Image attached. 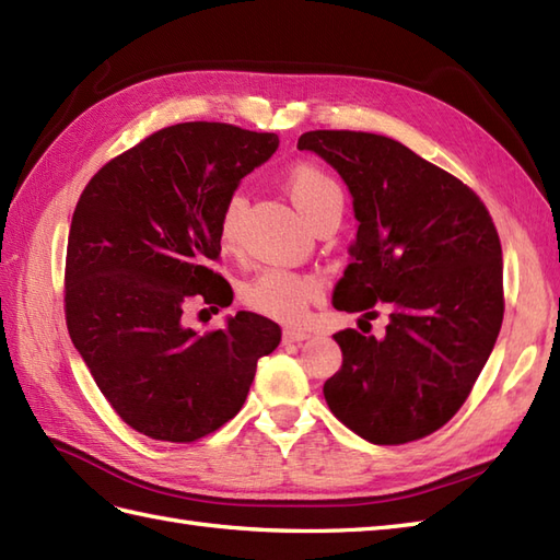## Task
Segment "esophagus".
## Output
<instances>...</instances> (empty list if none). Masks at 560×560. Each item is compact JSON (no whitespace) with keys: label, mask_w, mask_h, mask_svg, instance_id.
<instances>
[{"label":"esophagus","mask_w":560,"mask_h":560,"mask_svg":"<svg viewBox=\"0 0 560 560\" xmlns=\"http://www.w3.org/2000/svg\"><path fill=\"white\" fill-rule=\"evenodd\" d=\"M307 337H311V329H305V327H287V329H283V341H287V343L303 341Z\"/></svg>","instance_id":"34e87169"}]
</instances>
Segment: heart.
I'll list each match as a JSON object with an SVG mask.
<instances>
[{"instance_id":"b5f03b06","label":"heart","mask_w":560,"mask_h":560,"mask_svg":"<svg viewBox=\"0 0 560 560\" xmlns=\"http://www.w3.org/2000/svg\"><path fill=\"white\" fill-rule=\"evenodd\" d=\"M287 189L293 205L313 225L319 219L329 217V213H341L343 195L339 183L315 163L293 165L287 173ZM243 211L245 197L241 192L225 197L219 213V241L225 249L235 245ZM319 291H323V283L313 273L267 269L243 283L241 301L259 315L293 323V319H301L305 315L307 305L317 299Z\"/></svg>"}]
</instances>
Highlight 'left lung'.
Wrapping results in <instances>:
<instances>
[{
  "label": "left lung",
  "mask_w": 560,
  "mask_h": 560,
  "mask_svg": "<svg viewBox=\"0 0 560 560\" xmlns=\"http://www.w3.org/2000/svg\"><path fill=\"white\" fill-rule=\"evenodd\" d=\"M299 149L335 165L359 219L353 261L331 303L368 319L389 311L383 339L337 331L343 361L325 399L368 443L421 440L467 401L501 331L495 223L459 177L389 137L315 129L301 135Z\"/></svg>",
  "instance_id": "1"
}]
</instances>
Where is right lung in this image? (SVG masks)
Here are the masks:
<instances>
[{"label": "right lung", "instance_id": "1", "mask_svg": "<svg viewBox=\"0 0 560 560\" xmlns=\"http://www.w3.org/2000/svg\"><path fill=\"white\" fill-rule=\"evenodd\" d=\"M277 147V135L225 122L171 125L83 187L67 243V329L103 397L141 435L195 443L219 431L245 404L257 361L279 347V325L255 313L207 335L185 325L192 303L231 305V283L211 269L219 213Z\"/></svg>", "mask_w": 560, "mask_h": 560}]
</instances>
